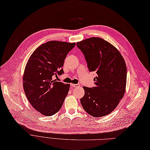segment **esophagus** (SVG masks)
<instances>
[{
	"instance_id": "obj_1",
	"label": "esophagus",
	"mask_w": 150,
	"mask_h": 150,
	"mask_svg": "<svg viewBox=\"0 0 150 150\" xmlns=\"http://www.w3.org/2000/svg\"><path fill=\"white\" fill-rule=\"evenodd\" d=\"M79 84H74V83H71V87L72 88H75V87H79Z\"/></svg>"
}]
</instances>
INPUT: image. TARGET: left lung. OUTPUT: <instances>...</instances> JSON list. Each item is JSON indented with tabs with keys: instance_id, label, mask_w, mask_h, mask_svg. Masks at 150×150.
Returning <instances> with one entry per match:
<instances>
[{
	"instance_id": "left-lung-1",
	"label": "left lung",
	"mask_w": 150,
	"mask_h": 150,
	"mask_svg": "<svg viewBox=\"0 0 150 150\" xmlns=\"http://www.w3.org/2000/svg\"><path fill=\"white\" fill-rule=\"evenodd\" d=\"M83 52L90 71H95V87H83L81 99L83 109L94 117H101L115 109L125 95L126 86V63L118 50L99 37L77 42Z\"/></svg>"
}]
</instances>
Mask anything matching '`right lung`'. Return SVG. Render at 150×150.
I'll return each mask as SVG.
<instances>
[{
  "mask_svg": "<svg viewBox=\"0 0 150 150\" xmlns=\"http://www.w3.org/2000/svg\"><path fill=\"white\" fill-rule=\"evenodd\" d=\"M75 42L50 41L42 44L28 59L23 75L25 96L42 115L52 116L62 108L70 84L57 81L68 53Z\"/></svg>",
  "mask_w": 150,
  "mask_h": 150,
  "instance_id": "obj_1",
  "label": "right lung"
}]
</instances>
